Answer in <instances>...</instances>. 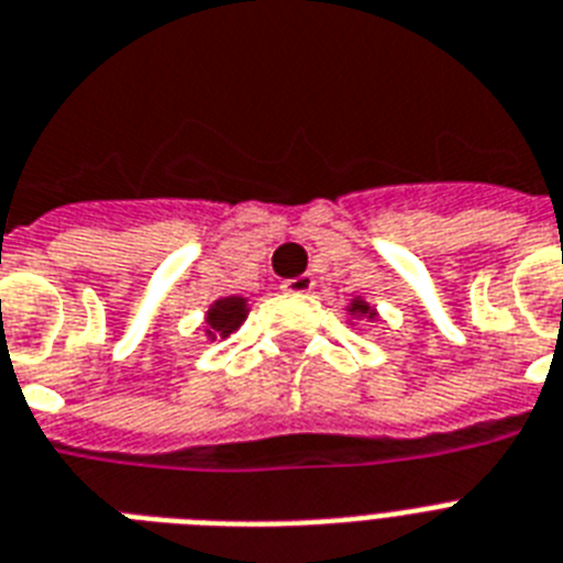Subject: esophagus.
<instances>
[{
    "mask_svg": "<svg viewBox=\"0 0 563 563\" xmlns=\"http://www.w3.org/2000/svg\"><path fill=\"white\" fill-rule=\"evenodd\" d=\"M314 280L312 274H300V277H291V280H286L280 286L283 291H289V295H306V291H312Z\"/></svg>",
    "mask_w": 563,
    "mask_h": 563,
    "instance_id": "34e87169",
    "label": "esophagus"
}]
</instances>
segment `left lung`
I'll return each instance as SVG.
<instances>
[{"instance_id": "1", "label": "left lung", "mask_w": 563, "mask_h": 563, "mask_svg": "<svg viewBox=\"0 0 563 563\" xmlns=\"http://www.w3.org/2000/svg\"><path fill=\"white\" fill-rule=\"evenodd\" d=\"M346 312L353 314V318H364V321H376L378 318L376 309H373L367 300H361V297H353V303L346 306Z\"/></svg>"}]
</instances>
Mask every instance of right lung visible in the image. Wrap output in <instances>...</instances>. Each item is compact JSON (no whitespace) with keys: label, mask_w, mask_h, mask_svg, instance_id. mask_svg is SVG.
I'll return each instance as SVG.
<instances>
[{"label":"right lung","mask_w":563,"mask_h":563,"mask_svg":"<svg viewBox=\"0 0 563 563\" xmlns=\"http://www.w3.org/2000/svg\"><path fill=\"white\" fill-rule=\"evenodd\" d=\"M245 318H249V300L245 297H219V300H213L208 306V312H205V335H208V341L228 338L234 329L242 327Z\"/></svg>","instance_id":"obj_1"}]
</instances>
